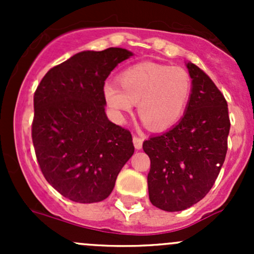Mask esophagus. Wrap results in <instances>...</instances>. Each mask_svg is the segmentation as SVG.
<instances>
[{"mask_svg":"<svg viewBox=\"0 0 254 254\" xmlns=\"http://www.w3.org/2000/svg\"><path fill=\"white\" fill-rule=\"evenodd\" d=\"M132 142H134L135 148H137V150H140V148L142 147V137L134 135V136H132Z\"/></svg>","mask_w":254,"mask_h":254,"instance_id":"34e87169","label":"esophagus"}]
</instances>
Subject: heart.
I'll use <instances>...</instances> for the list:
<instances>
[{"instance_id":"heart-1","label":"heart","mask_w":254,"mask_h":254,"mask_svg":"<svg viewBox=\"0 0 254 254\" xmlns=\"http://www.w3.org/2000/svg\"><path fill=\"white\" fill-rule=\"evenodd\" d=\"M119 85L103 88L107 104L122 117L137 103L141 120L155 131L170 129L186 114L193 92L190 73L179 66L142 61L125 68Z\"/></svg>"}]
</instances>
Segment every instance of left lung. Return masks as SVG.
<instances>
[{"instance_id":"left-lung-1","label":"left lung","mask_w":254,"mask_h":254,"mask_svg":"<svg viewBox=\"0 0 254 254\" xmlns=\"http://www.w3.org/2000/svg\"><path fill=\"white\" fill-rule=\"evenodd\" d=\"M193 92L186 114L168 131L143 141L151 161L148 198L165 211L190 207L210 191L227 152L230 117L224 94L193 63Z\"/></svg>"}]
</instances>
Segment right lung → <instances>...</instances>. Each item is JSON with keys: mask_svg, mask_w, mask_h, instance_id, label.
Here are the masks:
<instances>
[{"mask_svg": "<svg viewBox=\"0 0 254 254\" xmlns=\"http://www.w3.org/2000/svg\"><path fill=\"white\" fill-rule=\"evenodd\" d=\"M132 54L125 49L82 51L48 71L34 93L32 139L51 187L76 203L108 198L134 153L131 132L109 122L104 81Z\"/></svg>", "mask_w": 254, "mask_h": 254, "instance_id": "1", "label": "right lung"}]
</instances>
